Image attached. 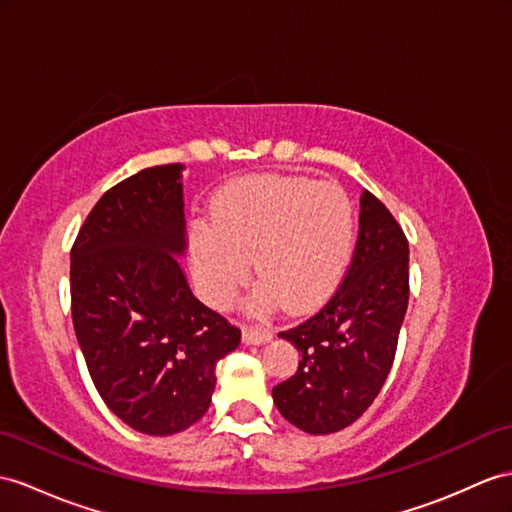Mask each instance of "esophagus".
<instances>
[{
  "instance_id": "obj_1",
  "label": "esophagus",
  "mask_w": 512,
  "mask_h": 512,
  "mask_svg": "<svg viewBox=\"0 0 512 512\" xmlns=\"http://www.w3.org/2000/svg\"><path fill=\"white\" fill-rule=\"evenodd\" d=\"M271 330L260 328V326H245L243 328V341L247 345H263L267 341H271Z\"/></svg>"
}]
</instances>
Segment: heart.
<instances>
[{
    "instance_id": "b5f03b06",
    "label": "heart",
    "mask_w": 512,
    "mask_h": 512,
    "mask_svg": "<svg viewBox=\"0 0 512 512\" xmlns=\"http://www.w3.org/2000/svg\"><path fill=\"white\" fill-rule=\"evenodd\" d=\"M354 213L330 182L267 176L232 186L215 221L197 223L193 263L210 302L226 306L247 280L254 258L258 308L319 304L352 254Z\"/></svg>"
}]
</instances>
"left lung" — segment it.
Masks as SVG:
<instances>
[{
    "label": "left lung",
    "instance_id": "obj_1",
    "mask_svg": "<svg viewBox=\"0 0 512 512\" xmlns=\"http://www.w3.org/2000/svg\"><path fill=\"white\" fill-rule=\"evenodd\" d=\"M408 308V241L376 195H360L358 241L330 302L278 336L297 347L295 376L273 386L282 417L308 434L339 432L376 400Z\"/></svg>",
    "mask_w": 512,
    "mask_h": 512
}]
</instances>
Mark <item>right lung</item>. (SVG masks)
<instances>
[{
	"label": "right lung",
	"instance_id": "obj_1",
	"mask_svg": "<svg viewBox=\"0 0 512 512\" xmlns=\"http://www.w3.org/2000/svg\"><path fill=\"white\" fill-rule=\"evenodd\" d=\"M182 165L112 186L71 247V315L97 393L143 434L182 432L213 400L215 367L241 330L191 293Z\"/></svg>",
	"mask_w": 512,
	"mask_h": 512
}]
</instances>
